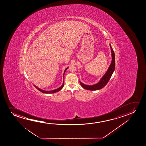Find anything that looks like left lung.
Masks as SVG:
<instances>
[{"label":"left lung","mask_w":146,"mask_h":146,"mask_svg":"<svg viewBox=\"0 0 146 146\" xmlns=\"http://www.w3.org/2000/svg\"><path fill=\"white\" fill-rule=\"evenodd\" d=\"M110 45V48L111 50V55H112V61L109 67L108 70L107 71L106 73L104 74L102 78H101L100 81L95 84L89 85H86L81 82L80 81V83L83 88L85 89L86 90H91V91H95V90H100L101 89L104 87L106 86V84L108 83L110 78L112 76V74L114 72L115 69V56L114 53V51L113 50L112 46L111 44Z\"/></svg>","instance_id":"obj_1"}]
</instances>
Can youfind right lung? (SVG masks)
<instances>
[{"instance_id": "add662e5", "label": "right lung", "mask_w": 146, "mask_h": 146, "mask_svg": "<svg viewBox=\"0 0 146 146\" xmlns=\"http://www.w3.org/2000/svg\"><path fill=\"white\" fill-rule=\"evenodd\" d=\"M68 68V67L66 68V69H65V71H64V73H63V78H64V74H65V73L66 70H67V69ZM64 80H63V83H62V85L61 86H60V87L57 88L56 89H54V90H50V91H46V90H42L41 89L38 88V87H37L35 86V85H34V86L36 88V89H38L39 91H40V92H42L43 93H45V94H52V93H56V92H58V91H59L60 90H61L62 88H63V86H64Z\"/></svg>"}]
</instances>
